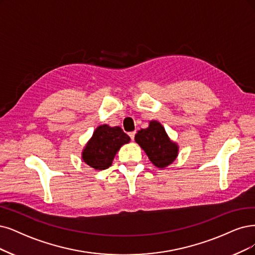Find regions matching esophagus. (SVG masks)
Masks as SVG:
<instances>
[{"label": "esophagus", "instance_id": "34e87169", "mask_svg": "<svg viewBox=\"0 0 255 255\" xmlns=\"http://www.w3.org/2000/svg\"><path fill=\"white\" fill-rule=\"evenodd\" d=\"M135 131H131V132H129L128 134H129V136H130V138H131V140H133L134 139V136H135Z\"/></svg>", "mask_w": 255, "mask_h": 255}]
</instances>
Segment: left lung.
<instances>
[{"mask_svg":"<svg viewBox=\"0 0 255 255\" xmlns=\"http://www.w3.org/2000/svg\"><path fill=\"white\" fill-rule=\"evenodd\" d=\"M134 139L158 168L170 165L177 156L176 144L169 139L164 127L156 121L150 122L148 128L137 131Z\"/></svg>","mask_w":255,"mask_h":255,"instance_id":"8db88e82","label":"left lung"}]
</instances>
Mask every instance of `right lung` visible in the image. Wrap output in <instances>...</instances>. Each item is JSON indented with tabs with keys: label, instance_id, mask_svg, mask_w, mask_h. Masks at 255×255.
<instances>
[{
	"label": "right lung",
	"instance_id": "right-lung-1",
	"mask_svg": "<svg viewBox=\"0 0 255 255\" xmlns=\"http://www.w3.org/2000/svg\"><path fill=\"white\" fill-rule=\"evenodd\" d=\"M129 140L130 137L119 126H99L85 147L82 157L96 170H104L111 166L119 149Z\"/></svg>",
	"mask_w": 255,
	"mask_h": 255
}]
</instances>
